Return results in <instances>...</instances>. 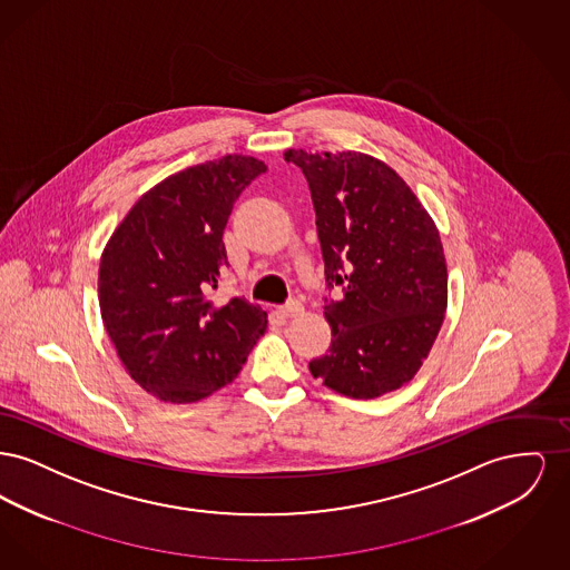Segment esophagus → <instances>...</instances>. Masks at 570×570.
<instances>
[{"mask_svg": "<svg viewBox=\"0 0 570 570\" xmlns=\"http://www.w3.org/2000/svg\"><path fill=\"white\" fill-rule=\"evenodd\" d=\"M277 312H279L282 318H297V316L303 314V303L297 301V298H291V301H288L286 305H282Z\"/></svg>", "mask_w": 570, "mask_h": 570, "instance_id": "34e87169", "label": "esophagus"}]
</instances>
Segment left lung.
<instances>
[{"mask_svg": "<svg viewBox=\"0 0 570 570\" xmlns=\"http://www.w3.org/2000/svg\"><path fill=\"white\" fill-rule=\"evenodd\" d=\"M284 160L307 179L325 261L333 340L309 372L353 400L395 391L414 379L444 321L449 279L434 219L372 156L288 149Z\"/></svg>", "mask_w": 570, "mask_h": 570, "instance_id": "left-lung-1", "label": "left lung"}]
</instances>
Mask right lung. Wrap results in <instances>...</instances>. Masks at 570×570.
Returning a JSON list of instances; mask_svg holds the SVG:
<instances>
[{
  "label": "right lung",
  "mask_w": 570,
  "mask_h": 570,
  "mask_svg": "<svg viewBox=\"0 0 570 570\" xmlns=\"http://www.w3.org/2000/svg\"><path fill=\"white\" fill-rule=\"evenodd\" d=\"M267 170L224 156L170 175L136 200L100 258L98 298L130 376L163 402L190 404L237 379L267 312L245 298L216 307L228 267L224 226L239 194Z\"/></svg>",
  "instance_id": "right-lung-1"
}]
</instances>
